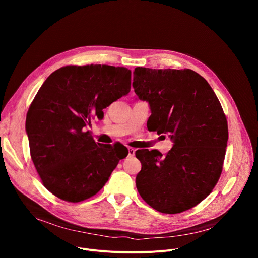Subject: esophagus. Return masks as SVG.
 Instances as JSON below:
<instances>
[{
  "label": "esophagus",
  "instance_id": "esophagus-1",
  "mask_svg": "<svg viewBox=\"0 0 258 258\" xmlns=\"http://www.w3.org/2000/svg\"><path fill=\"white\" fill-rule=\"evenodd\" d=\"M127 151H128V157H133L135 155V150L133 147H128Z\"/></svg>",
  "mask_w": 258,
  "mask_h": 258
}]
</instances>
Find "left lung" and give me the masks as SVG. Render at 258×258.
<instances>
[{"instance_id": "left-lung-1", "label": "left lung", "mask_w": 258, "mask_h": 258, "mask_svg": "<svg viewBox=\"0 0 258 258\" xmlns=\"http://www.w3.org/2000/svg\"><path fill=\"white\" fill-rule=\"evenodd\" d=\"M133 87L150 103L147 128L173 142L163 156L138 150L141 171L136 186L148 205L162 213L186 211L204 200L218 183L228 141L223 107L207 80L190 69L137 67Z\"/></svg>"}]
</instances>
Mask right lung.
Instances as JSON below:
<instances>
[{
    "label": "right lung",
    "mask_w": 258,
    "mask_h": 258,
    "mask_svg": "<svg viewBox=\"0 0 258 258\" xmlns=\"http://www.w3.org/2000/svg\"><path fill=\"white\" fill-rule=\"evenodd\" d=\"M131 70L107 64L66 66L38 90L26 117L30 155L43 185L71 203L96 195L128 151L95 142L91 120L131 91Z\"/></svg>",
    "instance_id": "right-lung-1"
}]
</instances>
